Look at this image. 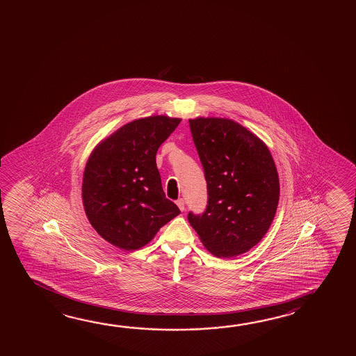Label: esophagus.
<instances>
[{
	"mask_svg": "<svg viewBox=\"0 0 356 356\" xmlns=\"http://www.w3.org/2000/svg\"><path fill=\"white\" fill-rule=\"evenodd\" d=\"M176 204H177V206H179V209H180V211H185V201L182 200V198H179L177 201H176Z\"/></svg>",
	"mask_w": 356,
	"mask_h": 356,
	"instance_id": "esophagus-1",
	"label": "esophagus"
}]
</instances>
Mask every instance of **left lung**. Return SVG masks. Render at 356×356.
<instances>
[{
    "label": "left lung",
    "mask_w": 356,
    "mask_h": 356,
    "mask_svg": "<svg viewBox=\"0 0 356 356\" xmlns=\"http://www.w3.org/2000/svg\"><path fill=\"white\" fill-rule=\"evenodd\" d=\"M193 143L207 182L202 215L187 218L204 247L217 257L250 251L273 221L280 179L267 145L231 119H190Z\"/></svg>",
    "instance_id": "1"
}]
</instances>
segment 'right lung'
Masks as SVG:
<instances>
[{"instance_id":"right-lung-1","label":"right lung","mask_w":356,"mask_h":356,"mask_svg":"<svg viewBox=\"0 0 356 356\" xmlns=\"http://www.w3.org/2000/svg\"><path fill=\"white\" fill-rule=\"evenodd\" d=\"M181 119L141 118L100 141L83 175L84 211L94 229L111 245L134 251L180 213L163 193L156 152Z\"/></svg>"}]
</instances>
